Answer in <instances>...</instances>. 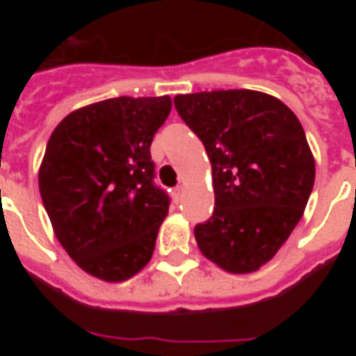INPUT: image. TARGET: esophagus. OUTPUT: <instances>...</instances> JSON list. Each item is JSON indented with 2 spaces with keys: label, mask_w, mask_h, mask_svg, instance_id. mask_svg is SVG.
<instances>
[{
  "label": "esophagus",
  "mask_w": 356,
  "mask_h": 356,
  "mask_svg": "<svg viewBox=\"0 0 356 356\" xmlns=\"http://www.w3.org/2000/svg\"><path fill=\"white\" fill-rule=\"evenodd\" d=\"M172 200L175 201H180L181 200V194H184V187L181 185H178V187L172 188Z\"/></svg>",
  "instance_id": "obj_1"
}]
</instances>
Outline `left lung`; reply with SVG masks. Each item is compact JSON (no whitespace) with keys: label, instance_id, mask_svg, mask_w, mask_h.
Segmentation results:
<instances>
[{"label":"left lung","instance_id":"left-lung-1","mask_svg":"<svg viewBox=\"0 0 356 356\" xmlns=\"http://www.w3.org/2000/svg\"><path fill=\"white\" fill-rule=\"evenodd\" d=\"M175 106L212 163L216 207L194 228L197 248L228 273L259 271L300 222L316 180L300 119L250 89L178 94Z\"/></svg>","mask_w":356,"mask_h":356}]
</instances>
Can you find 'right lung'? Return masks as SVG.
Masks as SVG:
<instances>
[{"label":"right lung","mask_w":356,"mask_h":356,"mask_svg":"<svg viewBox=\"0 0 356 356\" xmlns=\"http://www.w3.org/2000/svg\"><path fill=\"white\" fill-rule=\"evenodd\" d=\"M171 97H112L81 106L53 130L39 191L53 232L87 275L124 282L146 266L169 196L153 184L149 146Z\"/></svg>","instance_id":"right-lung-1"}]
</instances>
